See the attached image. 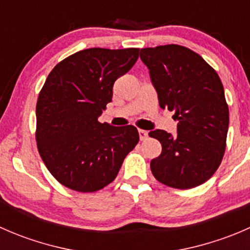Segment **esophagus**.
Listing matches in <instances>:
<instances>
[{"mask_svg": "<svg viewBox=\"0 0 250 250\" xmlns=\"http://www.w3.org/2000/svg\"><path fill=\"white\" fill-rule=\"evenodd\" d=\"M147 132L146 130H143V129H139V138L140 140H145L146 138H147Z\"/></svg>", "mask_w": 250, "mask_h": 250, "instance_id": "obj_1", "label": "esophagus"}]
</instances>
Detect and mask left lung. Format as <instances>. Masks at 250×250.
Wrapping results in <instances>:
<instances>
[{"label":"left lung","instance_id":"8db88e82","mask_svg":"<svg viewBox=\"0 0 250 250\" xmlns=\"http://www.w3.org/2000/svg\"><path fill=\"white\" fill-rule=\"evenodd\" d=\"M140 59L160 106L178 121L175 137L162 129L148 133L162 145L151 172L170 188H196L216 172L225 152L229 106L220 77L201 55L178 44L143 48Z\"/></svg>","mask_w":250,"mask_h":250}]
</instances>
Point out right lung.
<instances>
[{
	"label": "right lung",
	"instance_id": "obj_1",
	"mask_svg": "<svg viewBox=\"0 0 250 250\" xmlns=\"http://www.w3.org/2000/svg\"><path fill=\"white\" fill-rule=\"evenodd\" d=\"M139 58V48H89L70 55L48 75L36 105V141L50 174L78 192L102 190L115 180L139 141L134 125L98 121L112 87Z\"/></svg>",
	"mask_w": 250,
	"mask_h": 250
}]
</instances>
